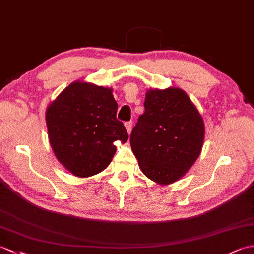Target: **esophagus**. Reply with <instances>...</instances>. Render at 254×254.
<instances>
[{"mask_svg": "<svg viewBox=\"0 0 254 254\" xmlns=\"http://www.w3.org/2000/svg\"><path fill=\"white\" fill-rule=\"evenodd\" d=\"M124 126H126V128H127V133H131V131H132V126H133L132 121H127V122H126V123H124Z\"/></svg>", "mask_w": 254, "mask_h": 254, "instance_id": "obj_1", "label": "esophagus"}]
</instances>
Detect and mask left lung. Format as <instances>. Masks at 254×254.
I'll return each mask as SVG.
<instances>
[{
	"instance_id": "1",
	"label": "left lung",
	"mask_w": 254,
	"mask_h": 254,
	"mask_svg": "<svg viewBox=\"0 0 254 254\" xmlns=\"http://www.w3.org/2000/svg\"><path fill=\"white\" fill-rule=\"evenodd\" d=\"M130 143L143 174L159 185L179 180L199 156L204 123L180 88L150 89Z\"/></svg>"
}]
</instances>
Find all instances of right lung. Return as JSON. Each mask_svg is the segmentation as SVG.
<instances>
[{
	"label": "right lung",
	"instance_id": "right-lung-1",
	"mask_svg": "<svg viewBox=\"0 0 254 254\" xmlns=\"http://www.w3.org/2000/svg\"><path fill=\"white\" fill-rule=\"evenodd\" d=\"M112 89L74 82L48 107L46 121L58 160L80 178L106 169L116 154L115 141L126 143L128 134L117 119Z\"/></svg>",
	"mask_w": 254,
	"mask_h": 254
}]
</instances>
